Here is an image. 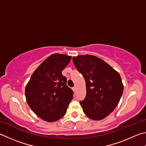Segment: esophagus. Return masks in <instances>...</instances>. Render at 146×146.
<instances>
[{
    "mask_svg": "<svg viewBox=\"0 0 146 146\" xmlns=\"http://www.w3.org/2000/svg\"><path fill=\"white\" fill-rule=\"evenodd\" d=\"M72 90H73L74 92H75L76 91V87H74V88H72Z\"/></svg>",
    "mask_w": 146,
    "mask_h": 146,
    "instance_id": "34e87169",
    "label": "esophagus"
}]
</instances>
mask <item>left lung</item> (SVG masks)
Here are the masks:
<instances>
[{"label": "left lung", "mask_w": 146, "mask_h": 146, "mask_svg": "<svg viewBox=\"0 0 146 146\" xmlns=\"http://www.w3.org/2000/svg\"><path fill=\"white\" fill-rule=\"evenodd\" d=\"M72 61L86 83V95L80 101L83 112L94 121L103 119L118 105L123 93L121 76L95 56L80 55L74 57Z\"/></svg>", "instance_id": "left-lung-1"}]
</instances>
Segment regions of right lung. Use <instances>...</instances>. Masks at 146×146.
I'll return each mask as SVG.
<instances>
[{
  "mask_svg": "<svg viewBox=\"0 0 146 146\" xmlns=\"http://www.w3.org/2000/svg\"><path fill=\"white\" fill-rule=\"evenodd\" d=\"M71 58L58 53L48 56L36 69L25 86L28 105L43 121L50 122L62 118L73 99V92L62 75Z\"/></svg>",
  "mask_w": 146,
  "mask_h": 146,
  "instance_id": "1",
  "label": "right lung"
}]
</instances>
